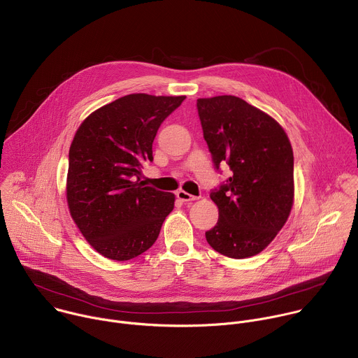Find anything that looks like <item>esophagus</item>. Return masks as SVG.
<instances>
[{
	"mask_svg": "<svg viewBox=\"0 0 358 358\" xmlns=\"http://www.w3.org/2000/svg\"><path fill=\"white\" fill-rule=\"evenodd\" d=\"M176 197L180 200V201H183V203H186V201H193V200H197L199 197H196V196H193V194H190V193H187V192H185V190H179L178 193H176Z\"/></svg>",
	"mask_w": 358,
	"mask_h": 358,
	"instance_id": "1",
	"label": "esophagus"
}]
</instances>
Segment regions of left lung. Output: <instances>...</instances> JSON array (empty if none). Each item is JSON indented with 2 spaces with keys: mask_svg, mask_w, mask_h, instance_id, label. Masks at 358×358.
Listing matches in <instances>:
<instances>
[{
  "mask_svg": "<svg viewBox=\"0 0 358 358\" xmlns=\"http://www.w3.org/2000/svg\"><path fill=\"white\" fill-rule=\"evenodd\" d=\"M204 140L218 169L232 176L210 194L218 207L208 245L232 259L260 253L287 222L294 204V155L284 129L232 95L197 99Z\"/></svg>",
  "mask_w": 358,
  "mask_h": 358,
  "instance_id": "8db88e82",
  "label": "left lung"
}]
</instances>
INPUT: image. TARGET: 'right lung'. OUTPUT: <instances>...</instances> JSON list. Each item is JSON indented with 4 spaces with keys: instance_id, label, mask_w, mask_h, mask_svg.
I'll use <instances>...</instances> for the list:
<instances>
[{
    "instance_id": "right-lung-1",
    "label": "right lung",
    "mask_w": 358,
    "mask_h": 358,
    "mask_svg": "<svg viewBox=\"0 0 358 358\" xmlns=\"http://www.w3.org/2000/svg\"><path fill=\"white\" fill-rule=\"evenodd\" d=\"M186 96L131 94L92 112L69 154L70 214L102 256L124 262L148 250L175 207V194L140 180L161 123Z\"/></svg>"
}]
</instances>
